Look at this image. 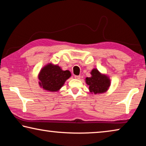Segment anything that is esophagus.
Masks as SVG:
<instances>
[{
	"mask_svg": "<svg viewBox=\"0 0 146 146\" xmlns=\"http://www.w3.org/2000/svg\"><path fill=\"white\" fill-rule=\"evenodd\" d=\"M75 78L76 79H80V75H75Z\"/></svg>",
	"mask_w": 146,
	"mask_h": 146,
	"instance_id": "obj_1",
	"label": "esophagus"
}]
</instances>
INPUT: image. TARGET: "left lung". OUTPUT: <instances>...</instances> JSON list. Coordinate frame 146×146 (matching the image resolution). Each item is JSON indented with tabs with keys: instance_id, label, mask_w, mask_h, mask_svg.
<instances>
[{
	"instance_id": "1",
	"label": "left lung",
	"mask_w": 146,
	"mask_h": 146,
	"mask_svg": "<svg viewBox=\"0 0 146 146\" xmlns=\"http://www.w3.org/2000/svg\"><path fill=\"white\" fill-rule=\"evenodd\" d=\"M91 77L86 78V82L89 86L91 93L99 94L106 92L110 86V79L107 76L101 74L97 69H93L91 72Z\"/></svg>"
}]
</instances>
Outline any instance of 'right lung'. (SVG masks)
Returning a JSON list of instances; mask_svg holds the SVG:
<instances>
[{"label":"right lung","mask_w":146,"mask_h":146,"mask_svg":"<svg viewBox=\"0 0 146 146\" xmlns=\"http://www.w3.org/2000/svg\"><path fill=\"white\" fill-rule=\"evenodd\" d=\"M71 75L70 71H63L58 66L50 63L42 68L38 76V83L44 90L54 92L60 90Z\"/></svg>","instance_id":"right-lung-1"}]
</instances>
